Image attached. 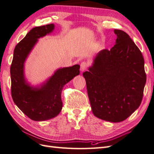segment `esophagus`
<instances>
[{
	"instance_id": "1",
	"label": "esophagus",
	"mask_w": 154,
	"mask_h": 154,
	"mask_svg": "<svg viewBox=\"0 0 154 154\" xmlns=\"http://www.w3.org/2000/svg\"><path fill=\"white\" fill-rule=\"evenodd\" d=\"M87 67V63L85 62H83L80 64V70L82 72L85 71Z\"/></svg>"
}]
</instances>
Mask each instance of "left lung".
I'll return each mask as SVG.
<instances>
[{
    "instance_id": "obj_1",
    "label": "left lung",
    "mask_w": 154,
    "mask_h": 154,
    "mask_svg": "<svg viewBox=\"0 0 154 154\" xmlns=\"http://www.w3.org/2000/svg\"><path fill=\"white\" fill-rule=\"evenodd\" d=\"M116 44L96 54L83 73L92 111L107 122H123L138 109L146 81L141 51L125 32L114 29Z\"/></svg>"
}]
</instances>
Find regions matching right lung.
I'll use <instances>...</instances> for the list:
<instances>
[{
  "label": "right lung",
  "instance_id": "add662e5",
  "mask_svg": "<svg viewBox=\"0 0 154 154\" xmlns=\"http://www.w3.org/2000/svg\"><path fill=\"white\" fill-rule=\"evenodd\" d=\"M53 24L35 27L27 33L14 49L10 68L11 96L14 103L23 113L36 122L57 116L62 109L61 93L64 85L80 74V66L57 69L39 86H31L24 75V63L38 39L50 34Z\"/></svg>",
  "mask_w": 154,
  "mask_h": 154
}]
</instances>
